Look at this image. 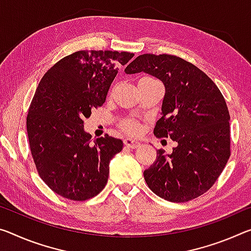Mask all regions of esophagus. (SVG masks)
Returning a JSON list of instances; mask_svg holds the SVG:
<instances>
[{
	"mask_svg": "<svg viewBox=\"0 0 251 251\" xmlns=\"http://www.w3.org/2000/svg\"><path fill=\"white\" fill-rule=\"evenodd\" d=\"M124 144L127 147H129V149H137V147L141 146V143L137 140H135V138H126L124 141Z\"/></svg>",
	"mask_w": 251,
	"mask_h": 251,
	"instance_id": "1",
	"label": "esophagus"
}]
</instances>
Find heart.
Masks as SVG:
<instances>
[{
	"label": "heart",
	"mask_w": 251,
	"mask_h": 251,
	"mask_svg": "<svg viewBox=\"0 0 251 251\" xmlns=\"http://www.w3.org/2000/svg\"><path fill=\"white\" fill-rule=\"evenodd\" d=\"M122 127L126 130V132L135 134L138 132V129H140V124H138L136 121H133V119H127V121L122 123Z\"/></svg>",
	"instance_id": "b5f03b06"
}]
</instances>
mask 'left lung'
I'll list each match as a JSON object with an SVG mask.
<instances>
[{"label": "left lung", "instance_id": "8db88e82", "mask_svg": "<svg viewBox=\"0 0 251 251\" xmlns=\"http://www.w3.org/2000/svg\"><path fill=\"white\" fill-rule=\"evenodd\" d=\"M144 71L164 83L162 117L156 137L176 141L171 154L158 150L144 171L149 188L164 200L188 202L205 193L230 157V115L226 100L203 71L171 54H141L126 74Z\"/></svg>", "mask_w": 251, "mask_h": 251}]
</instances>
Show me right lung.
I'll list each match as a JSON object with an SVG mask.
<instances>
[{
	"mask_svg": "<svg viewBox=\"0 0 251 251\" xmlns=\"http://www.w3.org/2000/svg\"><path fill=\"white\" fill-rule=\"evenodd\" d=\"M133 57L125 51H77L40 81L27 111V137L40 177L59 196L85 201L105 188L109 162L123 142L105 135L91 143L83 119L105 102L117 66Z\"/></svg>",
	"mask_w": 251,
	"mask_h": 251,
	"instance_id": "add662e5",
	"label": "right lung"
}]
</instances>
